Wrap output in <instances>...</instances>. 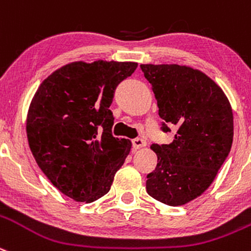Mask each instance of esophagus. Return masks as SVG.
<instances>
[{"instance_id": "34e87169", "label": "esophagus", "mask_w": 251, "mask_h": 251, "mask_svg": "<svg viewBox=\"0 0 251 251\" xmlns=\"http://www.w3.org/2000/svg\"><path fill=\"white\" fill-rule=\"evenodd\" d=\"M132 146L135 150H140V149H142V147L146 146V141H145L144 139H133Z\"/></svg>"}]
</instances>
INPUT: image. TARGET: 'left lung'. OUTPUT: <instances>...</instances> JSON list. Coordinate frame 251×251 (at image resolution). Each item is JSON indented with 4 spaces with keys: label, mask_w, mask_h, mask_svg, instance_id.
Returning <instances> with one entry per match:
<instances>
[{
    "label": "left lung",
    "mask_w": 251,
    "mask_h": 251,
    "mask_svg": "<svg viewBox=\"0 0 251 251\" xmlns=\"http://www.w3.org/2000/svg\"><path fill=\"white\" fill-rule=\"evenodd\" d=\"M152 85L162 130L177 132L170 145H156L157 167L147 175V193L177 207L196 200L214 181L230 152L233 110L222 88L187 65L141 64Z\"/></svg>",
    "instance_id": "obj_1"
}]
</instances>
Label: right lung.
<instances>
[{"mask_svg": "<svg viewBox=\"0 0 251 251\" xmlns=\"http://www.w3.org/2000/svg\"><path fill=\"white\" fill-rule=\"evenodd\" d=\"M137 68L133 62H73L39 85L27 114V139L37 165L63 194L91 203L110 191L131 151L116 139L109 109L115 88Z\"/></svg>", "mask_w": 251, "mask_h": 251, "instance_id": "right-lung-1", "label": "right lung"}]
</instances>
